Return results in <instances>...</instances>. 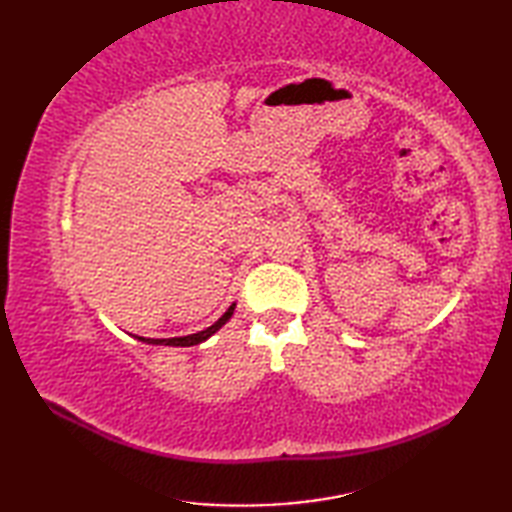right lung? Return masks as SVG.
<instances>
[{"label": "right lung", "mask_w": 512, "mask_h": 512, "mask_svg": "<svg viewBox=\"0 0 512 512\" xmlns=\"http://www.w3.org/2000/svg\"><path fill=\"white\" fill-rule=\"evenodd\" d=\"M233 312H235V303H231V306H228V310L222 314L220 319H217L211 328H206V330H202V332H195V334H189V336H173V339H145V336H136L138 341H143V343H149V345H173V347H191V345H198V343H202V341H206L209 339V336H213L217 330L222 328V325L233 317Z\"/></svg>", "instance_id": "right-lung-1"}]
</instances>
